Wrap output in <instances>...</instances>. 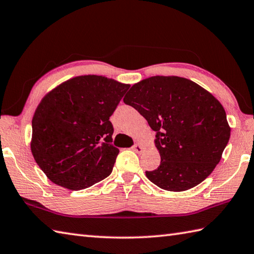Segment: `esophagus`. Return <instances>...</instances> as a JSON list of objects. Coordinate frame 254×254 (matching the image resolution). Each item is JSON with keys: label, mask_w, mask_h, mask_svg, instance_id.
Listing matches in <instances>:
<instances>
[{"label": "esophagus", "mask_w": 254, "mask_h": 254, "mask_svg": "<svg viewBox=\"0 0 254 254\" xmlns=\"http://www.w3.org/2000/svg\"><path fill=\"white\" fill-rule=\"evenodd\" d=\"M132 148H133L134 152H136L137 154H141V153L143 152V150H144V147L142 146L141 144H135Z\"/></svg>", "instance_id": "1"}]
</instances>
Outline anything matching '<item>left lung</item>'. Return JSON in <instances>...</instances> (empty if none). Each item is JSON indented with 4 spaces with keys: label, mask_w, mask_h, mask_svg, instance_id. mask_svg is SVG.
<instances>
[{
    "label": "left lung",
    "mask_w": 254,
    "mask_h": 254,
    "mask_svg": "<svg viewBox=\"0 0 254 254\" xmlns=\"http://www.w3.org/2000/svg\"><path fill=\"white\" fill-rule=\"evenodd\" d=\"M156 132L157 169L146 171L154 185L181 192L199 185L222 159L230 127L222 104L192 80L152 76L134 84L123 98Z\"/></svg>",
    "instance_id": "1"
}]
</instances>
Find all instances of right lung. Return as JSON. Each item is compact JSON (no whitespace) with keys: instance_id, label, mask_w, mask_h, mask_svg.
<instances>
[{"instance_id":"right-lung-1","label":"right lung","mask_w":254,"mask_h":254,"mask_svg":"<svg viewBox=\"0 0 254 254\" xmlns=\"http://www.w3.org/2000/svg\"><path fill=\"white\" fill-rule=\"evenodd\" d=\"M130 87L101 75L69 78L50 90L32 117L30 149L48 179L82 190L111 174L119 149L109 118Z\"/></svg>"}]
</instances>
